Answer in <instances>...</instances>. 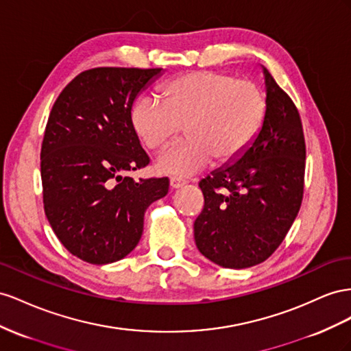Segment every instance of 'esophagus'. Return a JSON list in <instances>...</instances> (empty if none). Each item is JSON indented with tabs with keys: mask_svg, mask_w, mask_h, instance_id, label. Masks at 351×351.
<instances>
[{
	"mask_svg": "<svg viewBox=\"0 0 351 351\" xmlns=\"http://www.w3.org/2000/svg\"><path fill=\"white\" fill-rule=\"evenodd\" d=\"M185 184H186V181H185V179H182V178H178V176H172V178H170V186H172L173 189L181 188V186H184Z\"/></svg>",
	"mask_w": 351,
	"mask_h": 351,
	"instance_id": "obj_1",
	"label": "esophagus"
}]
</instances>
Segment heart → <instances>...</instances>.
<instances>
[{"instance_id":"obj_1","label":"heart","mask_w":351,"mask_h":351,"mask_svg":"<svg viewBox=\"0 0 351 351\" xmlns=\"http://www.w3.org/2000/svg\"><path fill=\"white\" fill-rule=\"evenodd\" d=\"M165 101L139 97L131 108L134 132L149 152H160L185 126L186 139L158 157V170L189 176L215 158L234 162L262 131L266 98L248 79L199 70L172 79L163 89Z\"/></svg>"}]
</instances>
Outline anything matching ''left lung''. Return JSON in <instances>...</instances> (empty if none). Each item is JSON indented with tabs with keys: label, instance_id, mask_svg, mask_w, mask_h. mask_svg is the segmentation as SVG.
<instances>
[{
	"label": "left lung",
	"instance_id": "8db88e82",
	"mask_svg": "<svg viewBox=\"0 0 351 351\" xmlns=\"http://www.w3.org/2000/svg\"><path fill=\"white\" fill-rule=\"evenodd\" d=\"M262 131L235 163L199 181L204 207L194 222L195 244L216 265L244 269L281 245L302 207L306 143L294 101L265 69Z\"/></svg>",
	"mask_w": 351,
	"mask_h": 351
}]
</instances>
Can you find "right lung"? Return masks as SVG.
Segmentation results:
<instances>
[{
  "label": "right lung",
  "mask_w": 351,
  "mask_h": 351,
  "mask_svg": "<svg viewBox=\"0 0 351 351\" xmlns=\"http://www.w3.org/2000/svg\"><path fill=\"white\" fill-rule=\"evenodd\" d=\"M162 69L94 67L70 81L49 113L41 147L45 216L69 253L106 265L143 235L147 207L169 191L167 178L136 182L128 172L149 163L131 108Z\"/></svg>",
  "instance_id": "obj_1"
}]
</instances>
